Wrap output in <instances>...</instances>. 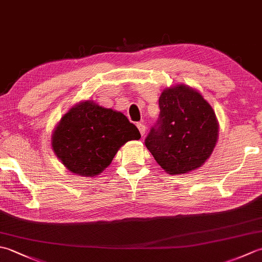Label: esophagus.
I'll use <instances>...</instances> for the list:
<instances>
[{
    "instance_id": "1",
    "label": "esophagus",
    "mask_w": 262,
    "mask_h": 262,
    "mask_svg": "<svg viewBox=\"0 0 262 262\" xmlns=\"http://www.w3.org/2000/svg\"><path fill=\"white\" fill-rule=\"evenodd\" d=\"M137 128H138V130H140V133H141V135H142V136L145 135L146 127H145V125L143 124V122H138V124H137Z\"/></svg>"
}]
</instances>
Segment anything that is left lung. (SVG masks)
<instances>
[{
	"label": "left lung",
	"instance_id": "8db88e82",
	"mask_svg": "<svg viewBox=\"0 0 262 262\" xmlns=\"http://www.w3.org/2000/svg\"><path fill=\"white\" fill-rule=\"evenodd\" d=\"M160 118L145 140L155 161L169 174L200 168L219 140V121L211 105L186 84L166 88L159 99Z\"/></svg>",
	"mask_w": 262,
	"mask_h": 262
}]
</instances>
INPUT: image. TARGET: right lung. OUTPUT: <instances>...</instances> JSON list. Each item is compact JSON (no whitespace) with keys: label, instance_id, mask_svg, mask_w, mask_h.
<instances>
[{"label":"right lung","instance_id":"right-lung-1","mask_svg":"<svg viewBox=\"0 0 262 262\" xmlns=\"http://www.w3.org/2000/svg\"><path fill=\"white\" fill-rule=\"evenodd\" d=\"M141 134L120 111L83 100L70 108L52 134V148L72 173L97 177L109 166L118 149Z\"/></svg>","mask_w":262,"mask_h":262}]
</instances>
